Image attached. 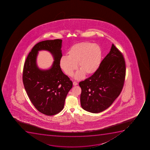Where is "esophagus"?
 Returning a JSON list of instances; mask_svg holds the SVG:
<instances>
[{
	"mask_svg": "<svg viewBox=\"0 0 150 150\" xmlns=\"http://www.w3.org/2000/svg\"><path fill=\"white\" fill-rule=\"evenodd\" d=\"M73 86H76L78 85L77 83V82H73Z\"/></svg>",
	"mask_w": 150,
	"mask_h": 150,
	"instance_id": "1",
	"label": "esophagus"
}]
</instances>
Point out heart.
<instances>
[{"instance_id":"b5f03b06","label":"heart","mask_w":150,"mask_h":150,"mask_svg":"<svg viewBox=\"0 0 150 150\" xmlns=\"http://www.w3.org/2000/svg\"><path fill=\"white\" fill-rule=\"evenodd\" d=\"M67 56H63L59 64L65 74L72 76L77 69L81 70L76 74L75 79L80 80L85 74L92 75L96 72L101 65L102 51L100 45L90 42L76 43L70 48Z\"/></svg>"}]
</instances>
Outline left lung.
Returning <instances> with one entry per match:
<instances>
[{"label":"left lung","mask_w":150,"mask_h":150,"mask_svg":"<svg viewBox=\"0 0 150 150\" xmlns=\"http://www.w3.org/2000/svg\"><path fill=\"white\" fill-rule=\"evenodd\" d=\"M125 75L124 58L112 44L96 72L79 83L82 89L80 101L82 108L95 113L109 108L120 95Z\"/></svg>","instance_id":"8db88e82"}]
</instances>
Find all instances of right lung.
I'll return each mask as SVG.
<instances>
[{"instance_id":"1","label":"right lung","mask_w":150,"mask_h":150,"mask_svg":"<svg viewBox=\"0 0 150 150\" xmlns=\"http://www.w3.org/2000/svg\"><path fill=\"white\" fill-rule=\"evenodd\" d=\"M62 40H46L36 44L24 64L22 80L32 103L40 112L54 115L64 108L65 98L72 87V82L64 74L59 65L62 57ZM51 52L54 61L48 70L40 69L36 64L39 50Z\"/></svg>"}]
</instances>
